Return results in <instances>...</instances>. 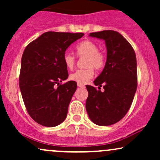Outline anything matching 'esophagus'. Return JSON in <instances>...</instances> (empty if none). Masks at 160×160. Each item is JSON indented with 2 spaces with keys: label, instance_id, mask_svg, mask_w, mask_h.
Masks as SVG:
<instances>
[{
  "label": "esophagus",
  "instance_id": "obj_1",
  "mask_svg": "<svg viewBox=\"0 0 160 160\" xmlns=\"http://www.w3.org/2000/svg\"><path fill=\"white\" fill-rule=\"evenodd\" d=\"M78 87H80V88H84V87H85V86L82 85V84H80V83H78Z\"/></svg>",
  "mask_w": 160,
  "mask_h": 160
}]
</instances>
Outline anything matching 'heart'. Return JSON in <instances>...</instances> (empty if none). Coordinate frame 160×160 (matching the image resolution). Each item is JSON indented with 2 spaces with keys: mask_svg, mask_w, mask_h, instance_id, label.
<instances>
[{
  "mask_svg": "<svg viewBox=\"0 0 160 160\" xmlns=\"http://www.w3.org/2000/svg\"><path fill=\"white\" fill-rule=\"evenodd\" d=\"M77 56L84 59L83 69H78L70 74V80L78 83L85 84L92 78L94 70H102L106 63V56L104 52L98 50V46L92 40H83L75 47ZM63 62L68 69H72L76 63V56L68 52L63 55Z\"/></svg>",
  "mask_w": 160,
  "mask_h": 160,
  "instance_id": "1",
  "label": "heart"
}]
</instances>
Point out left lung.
I'll return each mask as SVG.
<instances>
[{
	"mask_svg": "<svg viewBox=\"0 0 160 160\" xmlns=\"http://www.w3.org/2000/svg\"><path fill=\"white\" fill-rule=\"evenodd\" d=\"M89 36L103 39L107 47V61L95 80L98 89L86 86L89 95L86 109L90 120L98 126L119 122L131 107L138 85L136 56L131 44L115 31L93 32Z\"/></svg>",
	"mask_w": 160,
	"mask_h": 160,
	"instance_id": "1",
	"label": "left lung"
}]
</instances>
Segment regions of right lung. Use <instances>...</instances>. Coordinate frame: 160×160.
<instances>
[{"label": "right lung", "instance_id": "add662e5", "mask_svg": "<svg viewBox=\"0 0 160 160\" xmlns=\"http://www.w3.org/2000/svg\"><path fill=\"white\" fill-rule=\"evenodd\" d=\"M83 35V33L47 32L24 50L20 91L28 114L42 126L54 127L67 117L77 82L60 83L68 77L63 55L71 43Z\"/></svg>", "mask_w": 160, "mask_h": 160}]
</instances>
